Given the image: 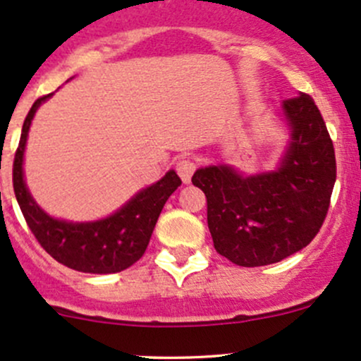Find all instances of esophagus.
<instances>
[{"mask_svg": "<svg viewBox=\"0 0 361 361\" xmlns=\"http://www.w3.org/2000/svg\"><path fill=\"white\" fill-rule=\"evenodd\" d=\"M195 171V162L190 159H180L176 162V173L183 180V183H190V178Z\"/></svg>", "mask_w": 361, "mask_h": 361, "instance_id": "esophagus-1", "label": "esophagus"}]
</instances>
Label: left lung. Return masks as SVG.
I'll return each instance as SVG.
<instances>
[{
    "instance_id": "obj_1",
    "label": "left lung",
    "mask_w": 361,
    "mask_h": 361,
    "mask_svg": "<svg viewBox=\"0 0 361 361\" xmlns=\"http://www.w3.org/2000/svg\"><path fill=\"white\" fill-rule=\"evenodd\" d=\"M290 141L274 171L243 176L227 164L201 167L192 183L207 199L214 250L243 267L276 264L314 239L336 183V152L311 96L283 101Z\"/></svg>"
}]
</instances>
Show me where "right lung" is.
Masks as SVG:
<instances>
[{
	"label": "right lung",
	"mask_w": 361,
	"mask_h": 361,
	"mask_svg": "<svg viewBox=\"0 0 361 361\" xmlns=\"http://www.w3.org/2000/svg\"><path fill=\"white\" fill-rule=\"evenodd\" d=\"M52 94L35 101L24 120L13 160V192L36 241L52 258L80 272L113 274L143 257L164 204L181 185L173 169L157 183L137 192L129 202L103 220L66 221L50 216L36 204L24 181V150L36 110Z\"/></svg>",
	"instance_id": "1"
}]
</instances>
